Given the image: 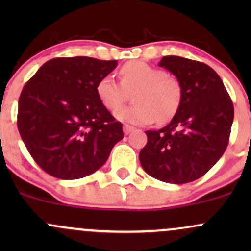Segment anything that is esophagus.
Masks as SVG:
<instances>
[{"mask_svg":"<svg viewBox=\"0 0 251 251\" xmlns=\"http://www.w3.org/2000/svg\"><path fill=\"white\" fill-rule=\"evenodd\" d=\"M133 129H134L133 126H131V125H127V124H125V125H124V133H125L126 135L131 133V132L133 131Z\"/></svg>","mask_w":251,"mask_h":251,"instance_id":"esophagus-1","label":"esophagus"}]
</instances>
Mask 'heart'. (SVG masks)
<instances>
[{
  "label": "heart",
  "mask_w": 251,
  "mask_h": 251,
  "mask_svg": "<svg viewBox=\"0 0 251 251\" xmlns=\"http://www.w3.org/2000/svg\"><path fill=\"white\" fill-rule=\"evenodd\" d=\"M120 80L103 76L97 83V96L109 111L119 108L133 94L131 107L120 108L114 113L118 120L134 125L168 123L177 113L183 99L179 80L165 71L144 61L127 62L120 68Z\"/></svg>",
  "instance_id": "b5f03b06"
}]
</instances>
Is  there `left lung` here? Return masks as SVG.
Returning a JSON list of instances; mask_svg holds the SVG:
<instances>
[{
	"mask_svg": "<svg viewBox=\"0 0 251 251\" xmlns=\"http://www.w3.org/2000/svg\"><path fill=\"white\" fill-rule=\"evenodd\" d=\"M179 80L183 99L165 127L146 131L139 153L151 177L172 184L194 181L209 171L229 144L234 105L218 74L205 63L169 55L158 63Z\"/></svg>",
	"mask_w": 251,
	"mask_h": 251,
	"instance_id": "obj_1",
	"label": "left lung"
}]
</instances>
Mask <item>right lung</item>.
<instances>
[{
    "label": "right lung",
    "instance_id": "right-lung-1",
    "mask_svg": "<svg viewBox=\"0 0 251 251\" xmlns=\"http://www.w3.org/2000/svg\"><path fill=\"white\" fill-rule=\"evenodd\" d=\"M117 60L56 57L45 62L25 85L17 128L43 171L60 179H79L99 170L124 138L97 96V83Z\"/></svg>",
    "mask_w": 251,
    "mask_h": 251
}]
</instances>
